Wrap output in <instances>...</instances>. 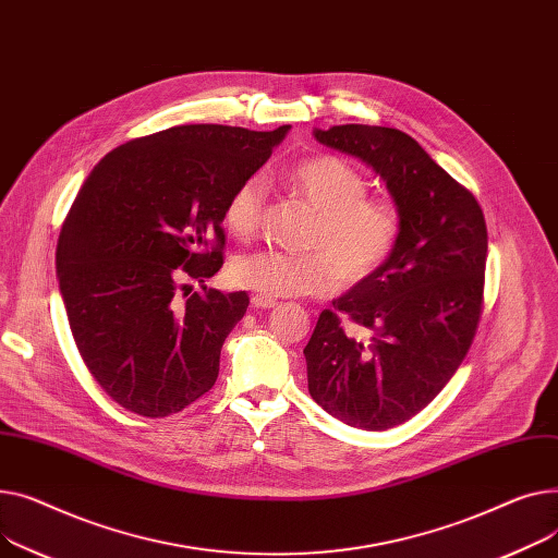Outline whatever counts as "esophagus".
I'll return each instance as SVG.
<instances>
[{
  "label": "esophagus",
  "mask_w": 558,
  "mask_h": 558,
  "mask_svg": "<svg viewBox=\"0 0 558 558\" xmlns=\"http://www.w3.org/2000/svg\"><path fill=\"white\" fill-rule=\"evenodd\" d=\"M252 306L266 311V308H277L279 302L272 298H264V294H252Z\"/></svg>",
  "instance_id": "esophagus-1"
}]
</instances>
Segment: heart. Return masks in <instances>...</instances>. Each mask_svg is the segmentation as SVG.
Segmentation results:
<instances>
[{"label": "heart", "mask_w": 558, "mask_h": 558, "mask_svg": "<svg viewBox=\"0 0 558 558\" xmlns=\"http://www.w3.org/2000/svg\"><path fill=\"white\" fill-rule=\"evenodd\" d=\"M288 186L315 214L306 254L258 250L239 254L229 264L234 286L264 298L324 294L340 286L372 279L395 254L403 218L385 198H367L369 184L344 159L322 155L298 163ZM266 184L258 178L241 182L225 205V225L236 239H252L264 216Z\"/></svg>", "instance_id": "1"}]
</instances>
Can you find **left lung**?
Masks as SVG:
<instances>
[{"mask_svg":"<svg viewBox=\"0 0 558 558\" xmlns=\"http://www.w3.org/2000/svg\"><path fill=\"white\" fill-rule=\"evenodd\" d=\"M319 144L357 157L385 182L403 218L401 241L367 281L322 311L304 349L308 391L360 430H387L428 405L475 338L486 268V222L457 184L397 128H315ZM344 312L371 333L347 335Z\"/></svg>","mask_w":558,"mask_h":558,"instance_id":"8db88e82","label":"left lung"}]
</instances>
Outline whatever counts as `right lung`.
Masks as SVG:
<instances>
[{
    "label": "right lung",
    "instance_id": "right-lung-1",
    "mask_svg": "<svg viewBox=\"0 0 558 558\" xmlns=\"http://www.w3.org/2000/svg\"><path fill=\"white\" fill-rule=\"evenodd\" d=\"M288 130L175 125L121 144L87 175L56 272L83 363L121 408L169 416L214 387L222 342L250 304L245 290L205 286L222 268L225 205Z\"/></svg>",
    "mask_w": 558,
    "mask_h": 558
}]
</instances>
